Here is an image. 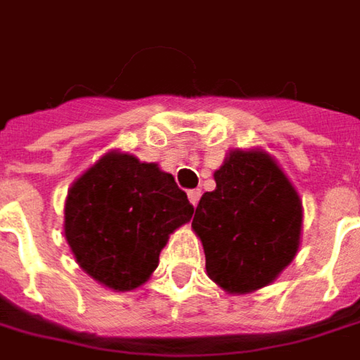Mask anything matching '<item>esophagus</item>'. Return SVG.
Wrapping results in <instances>:
<instances>
[{
  "label": "esophagus",
  "mask_w": 360,
  "mask_h": 360,
  "mask_svg": "<svg viewBox=\"0 0 360 360\" xmlns=\"http://www.w3.org/2000/svg\"><path fill=\"white\" fill-rule=\"evenodd\" d=\"M200 198H202V192H200V190H190V192H188V200H190V204L194 205H198V202H200Z\"/></svg>",
  "instance_id": "1"
}]
</instances>
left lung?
Masks as SVG:
<instances>
[{
  "label": "left lung",
  "instance_id": "8db88e82",
  "mask_svg": "<svg viewBox=\"0 0 360 360\" xmlns=\"http://www.w3.org/2000/svg\"><path fill=\"white\" fill-rule=\"evenodd\" d=\"M213 180L215 190L202 195L192 221L205 272L227 294H251L272 284L298 255L302 200L262 148H231Z\"/></svg>",
  "mask_w": 360,
  "mask_h": 360
}]
</instances>
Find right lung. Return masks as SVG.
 Wrapping results in <instances>:
<instances>
[{"instance_id":"1","label":"right lung","mask_w":360,"mask_h":360,"mask_svg":"<svg viewBox=\"0 0 360 360\" xmlns=\"http://www.w3.org/2000/svg\"><path fill=\"white\" fill-rule=\"evenodd\" d=\"M194 207L156 162L109 150L80 174L64 202V237L90 278L115 292L143 286L168 237Z\"/></svg>"}]
</instances>
